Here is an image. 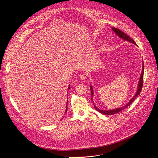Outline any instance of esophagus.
I'll list each match as a JSON object with an SVG mask.
<instances>
[{
    "instance_id": "obj_1",
    "label": "esophagus",
    "mask_w": 158,
    "mask_h": 158,
    "mask_svg": "<svg viewBox=\"0 0 158 158\" xmlns=\"http://www.w3.org/2000/svg\"><path fill=\"white\" fill-rule=\"evenodd\" d=\"M80 79H81V80H85V79H87V77H86L85 75L82 74V75L80 76Z\"/></svg>"
}]
</instances>
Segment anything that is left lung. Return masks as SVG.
Here are the masks:
<instances>
[{
    "label": "left lung",
    "instance_id": "1",
    "mask_svg": "<svg viewBox=\"0 0 158 158\" xmlns=\"http://www.w3.org/2000/svg\"><path fill=\"white\" fill-rule=\"evenodd\" d=\"M112 29L113 30V31L119 37H121V39L125 40H127L128 42H132L133 44H134L135 45H136V43L134 42V40H133L130 37H129L127 35H126L124 32H123V31H121V30L117 29V28H113L112 27ZM143 76H144V64H143V70H142V73H141V77H140V79H139V84H138V90H137V92L136 93V94L134 95V96L130 100V101L126 104L125 105V106H123V107H119V108H117L116 109H112V110H101V109H98L94 104V107L95 109L99 111L100 113L102 114H105V115H112V114H116V113H118V112H119L120 111H121L122 110H123L124 109L126 108L127 107H128L130 104H131L132 103V102L135 100V99H136L141 93V91L142 90V88H143ZM90 87H91V99H93V95H94V93H93V87L92 85L90 86Z\"/></svg>",
    "mask_w": 158,
    "mask_h": 158
}]
</instances>
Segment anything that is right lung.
Here are the masks:
<instances>
[{"label":"right lung","mask_w":158,"mask_h":158,"mask_svg":"<svg viewBox=\"0 0 158 158\" xmlns=\"http://www.w3.org/2000/svg\"><path fill=\"white\" fill-rule=\"evenodd\" d=\"M70 89V85H69V87H68V89ZM67 106H66V109H65V112H67Z\"/></svg>","instance_id":"obj_1"}]
</instances>
